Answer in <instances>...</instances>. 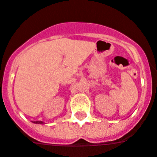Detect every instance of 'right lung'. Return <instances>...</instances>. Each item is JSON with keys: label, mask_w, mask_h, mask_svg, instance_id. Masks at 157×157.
I'll list each match as a JSON object with an SVG mask.
<instances>
[{"label": "right lung", "mask_w": 157, "mask_h": 157, "mask_svg": "<svg viewBox=\"0 0 157 157\" xmlns=\"http://www.w3.org/2000/svg\"><path fill=\"white\" fill-rule=\"evenodd\" d=\"M33 123H35V124H43V122H42V121H33Z\"/></svg>", "instance_id": "add662e5"}]
</instances>
